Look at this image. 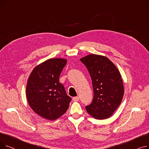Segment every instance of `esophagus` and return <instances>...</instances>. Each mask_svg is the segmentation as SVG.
<instances>
[{
  "mask_svg": "<svg viewBox=\"0 0 149 149\" xmlns=\"http://www.w3.org/2000/svg\"><path fill=\"white\" fill-rule=\"evenodd\" d=\"M72 100L74 101H79L80 98H79V97H75L72 98Z\"/></svg>",
  "mask_w": 149,
  "mask_h": 149,
  "instance_id": "34e87169",
  "label": "esophagus"
}]
</instances>
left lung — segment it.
Segmentation results:
<instances>
[{
	"label": "left lung",
	"instance_id": "1",
	"mask_svg": "<svg viewBox=\"0 0 149 149\" xmlns=\"http://www.w3.org/2000/svg\"><path fill=\"white\" fill-rule=\"evenodd\" d=\"M91 75L93 91L92 103L86 106L96 119L110 117L121 104L124 88L118 69L107 57L90 54L80 59Z\"/></svg>",
	"mask_w": 149,
	"mask_h": 149
}]
</instances>
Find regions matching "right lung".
<instances>
[{"label":"right lung","mask_w":149,"mask_h":149,"mask_svg":"<svg viewBox=\"0 0 149 149\" xmlns=\"http://www.w3.org/2000/svg\"><path fill=\"white\" fill-rule=\"evenodd\" d=\"M66 60L51 58L36 66L31 72L26 86V97L31 109L38 115L56 120L63 115L72 98L67 95L59 77Z\"/></svg>","instance_id":"add662e5"}]
</instances>
